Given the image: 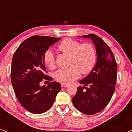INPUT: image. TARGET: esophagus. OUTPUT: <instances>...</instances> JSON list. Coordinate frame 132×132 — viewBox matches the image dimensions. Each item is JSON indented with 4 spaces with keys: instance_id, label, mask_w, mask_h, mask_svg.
Returning a JSON list of instances; mask_svg holds the SVG:
<instances>
[{
    "instance_id": "1",
    "label": "esophagus",
    "mask_w": 132,
    "mask_h": 132,
    "mask_svg": "<svg viewBox=\"0 0 132 132\" xmlns=\"http://www.w3.org/2000/svg\"><path fill=\"white\" fill-rule=\"evenodd\" d=\"M61 86H62V87H67V86H68V85L65 84H61Z\"/></svg>"
}]
</instances>
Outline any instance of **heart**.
Instances as JSON below:
<instances>
[{"label": "heart", "mask_w": 132, "mask_h": 132, "mask_svg": "<svg viewBox=\"0 0 132 132\" xmlns=\"http://www.w3.org/2000/svg\"><path fill=\"white\" fill-rule=\"evenodd\" d=\"M59 51L70 55V67L57 71L55 78L59 82L70 84L79 78L80 71L82 74L89 73L96 62V52L93 45L82 44L75 39L67 38L57 46ZM44 64L49 68H55V57L53 52L48 50L43 56Z\"/></svg>", "instance_id": "b5f03b06"}]
</instances>
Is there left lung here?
<instances>
[{
  "instance_id": "obj_1",
  "label": "left lung",
  "mask_w": 132,
  "mask_h": 132,
  "mask_svg": "<svg viewBox=\"0 0 132 132\" xmlns=\"http://www.w3.org/2000/svg\"><path fill=\"white\" fill-rule=\"evenodd\" d=\"M79 37L91 39L96 50L97 62L89 75L79 81L84 86L77 88L72 102L81 112L94 115L103 109L112 97L115 90L117 65L111 48L100 37L94 34ZM84 87L86 91H83Z\"/></svg>"
}]
</instances>
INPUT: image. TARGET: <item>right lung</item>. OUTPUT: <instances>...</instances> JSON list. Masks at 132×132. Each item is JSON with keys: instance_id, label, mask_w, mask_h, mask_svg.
Listing matches in <instances>:
<instances>
[{"instance_id": "obj_1", "label": "right lung", "mask_w": 132, "mask_h": 132, "mask_svg": "<svg viewBox=\"0 0 132 132\" xmlns=\"http://www.w3.org/2000/svg\"><path fill=\"white\" fill-rule=\"evenodd\" d=\"M61 39L44 36H34L24 40L16 50L12 60L11 79L14 93L24 109L39 114L48 111L53 105L61 85L50 82L40 86L43 80L52 81L45 75L43 56L50 47Z\"/></svg>"}]
</instances>
